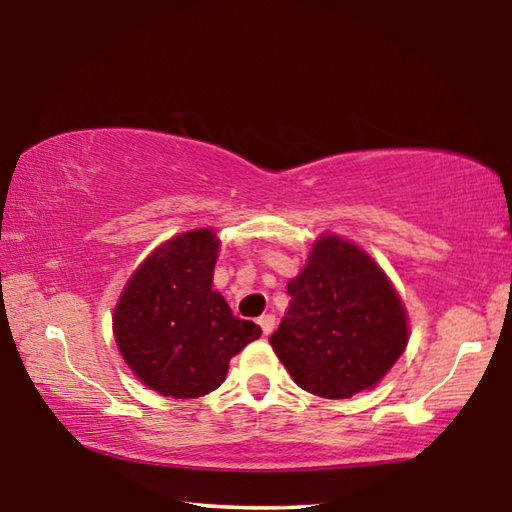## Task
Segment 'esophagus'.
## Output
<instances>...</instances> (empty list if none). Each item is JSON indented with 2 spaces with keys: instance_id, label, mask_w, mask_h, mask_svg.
<instances>
[{
  "instance_id": "obj_1",
  "label": "esophagus",
  "mask_w": 512,
  "mask_h": 512,
  "mask_svg": "<svg viewBox=\"0 0 512 512\" xmlns=\"http://www.w3.org/2000/svg\"><path fill=\"white\" fill-rule=\"evenodd\" d=\"M257 323H259V327H262V334L268 336L275 329V316L273 314H264L262 318L257 320Z\"/></svg>"
}]
</instances>
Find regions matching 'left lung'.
<instances>
[{"label": "left lung", "instance_id": "8db88e82", "mask_svg": "<svg viewBox=\"0 0 512 512\" xmlns=\"http://www.w3.org/2000/svg\"><path fill=\"white\" fill-rule=\"evenodd\" d=\"M289 309L271 345L302 391L345 400L375 388L409 343V316L366 250L320 235L289 280Z\"/></svg>", "mask_w": 512, "mask_h": 512}]
</instances>
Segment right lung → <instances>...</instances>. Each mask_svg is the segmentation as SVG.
<instances>
[{
  "instance_id": "right-lung-1",
  "label": "right lung",
  "mask_w": 512,
  "mask_h": 512,
  "mask_svg": "<svg viewBox=\"0 0 512 512\" xmlns=\"http://www.w3.org/2000/svg\"><path fill=\"white\" fill-rule=\"evenodd\" d=\"M219 246L212 228L167 239L135 268L112 314V334L128 368L173 400L216 391L230 359L262 336L253 320L232 316L212 289Z\"/></svg>"
}]
</instances>
